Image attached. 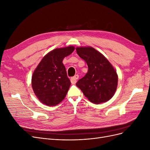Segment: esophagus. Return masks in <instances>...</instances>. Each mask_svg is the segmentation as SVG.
<instances>
[{"label": "esophagus", "instance_id": "34e87169", "mask_svg": "<svg viewBox=\"0 0 150 150\" xmlns=\"http://www.w3.org/2000/svg\"><path fill=\"white\" fill-rule=\"evenodd\" d=\"M79 78V76L78 75H76L74 77L71 78V82L72 84H76L77 82V79H78Z\"/></svg>", "mask_w": 150, "mask_h": 150}]
</instances>
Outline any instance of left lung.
Masks as SVG:
<instances>
[{"mask_svg": "<svg viewBox=\"0 0 150 150\" xmlns=\"http://www.w3.org/2000/svg\"><path fill=\"white\" fill-rule=\"evenodd\" d=\"M76 52L85 61L88 71L76 86L94 104L108 101L116 92L118 76L116 70L103 54L94 48L77 47Z\"/></svg>", "mask_w": 150, "mask_h": 150, "instance_id": "1", "label": "left lung"}]
</instances>
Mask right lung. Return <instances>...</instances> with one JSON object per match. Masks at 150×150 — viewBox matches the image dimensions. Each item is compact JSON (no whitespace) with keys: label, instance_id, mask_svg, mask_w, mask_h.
I'll return each mask as SVG.
<instances>
[{"label":"right lung","instance_id":"obj_1","mask_svg":"<svg viewBox=\"0 0 150 150\" xmlns=\"http://www.w3.org/2000/svg\"><path fill=\"white\" fill-rule=\"evenodd\" d=\"M74 46L56 48L40 61L32 76V87L36 97L47 106H56L66 96L71 86L62 61L74 51Z\"/></svg>","mask_w":150,"mask_h":150}]
</instances>
